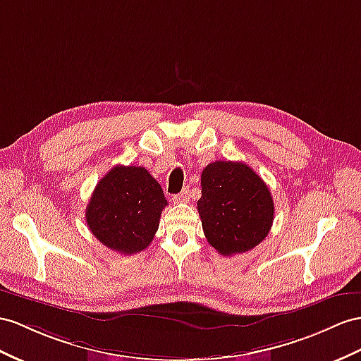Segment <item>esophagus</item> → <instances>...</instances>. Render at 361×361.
I'll list each match as a JSON object with an SVG mask.
<instances>
[{"instance_id":"34e87169","label":"esophagus","mask_w":361,"mask_h":361,"mask_svg":"<svg viewBox=\"0 0 361 361\" xmlns=\"http://www.w3.org/2000/svg\"><path fill=\"white\" fill-rule=\"evenodd\" d=\"M172 200H173L175 202H188V201H189V190H188V189L181 190L180 193H177V195H173Z\"/></svg>"}]
</instances>
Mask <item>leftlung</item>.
<instances>
[{"label": "left lung", "mask_w": 361, "mask_h": 361, "mask_svg": "<svg viewBox=\"0 0 361 361\" xmlns=\"http://www.w3.org/2000/svg\"><path fill=\"white\" fill-rule=\"evenodd\" d=\"M197 206L209 244L223 256L245 253L262 243L274 218L270 189L241 161L207 164Z\"/></svg>", "instance_id": "left-lung-1"}]
</instances>
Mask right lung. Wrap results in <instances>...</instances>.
<instances>
[{
    "label": "right lung",
    "instance_id": "add662e5",
    "mask_svg": "<svg viewBox=\"0 0 361 361\" xmlns=\"http://www.w3.org/2000/svg\"><path fill=\"white\" fill-rule=\"evenodd\" d=\"M161 186L142 166H114L92 192L85 210L91 233L111 250L134 255L152 243L161 210Z\"/></svg>",
    "mask_w": 361,
    "mask_h": 361
}]
</instances>
